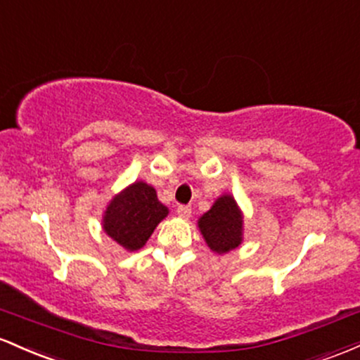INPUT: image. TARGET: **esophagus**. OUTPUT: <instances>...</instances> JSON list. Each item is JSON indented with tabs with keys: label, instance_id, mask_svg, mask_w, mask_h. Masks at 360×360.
I'll use <instances>...</instances> for the list:
<instances>
[{
	"label": "esophagus",
	"instance_id": "obj_1",
	"mask_svg": "<svg viewBox=\"0 0 360 360\" xmlns=\"http://www.w3.org/2000/svg\"><path fill=\"white\" fill-rule=\"evenodd\" d=\"M176 214H179L181 219H188L192 214L191 205H179V207H176Z\"/></svg>",
	"mask_w": 360,
	"mask_h": 360
}]
</instances>
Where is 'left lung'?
Returning <instances> with one entry per match:
<instances>
[{"label":"left lung","mask_w":360,"mask_h":360,"mask_svg":"<svg viewBox=\"0 0 360 360\" xmlns=\"http://www.w3.org/2000/svg\"><path fill=\"white\" fill-rule=\"evenodd\" d=\"M199 229L212 252L223 253L238 248L243 241V214L233 195H221L199 219Z\"/></svg>","instance_id":"8db88e82"}]
</instances>
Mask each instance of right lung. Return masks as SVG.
<instances>
[{
  "mask_svg": "<svg viewBox=\"0 0 360 360\" xmlns=\"http://www.w3.org/2000/svg\"><path fill=\"white\" fill-rule=\"evenodd\" d=\"M168 216V207L156 191L144 181H134L117 193L103 214V231L129 252L143 248L153 231Z\"/></svg>",
  "mask_w": 360,
  "mask_h": 360,
  "instance_id": "obj_1",
  "label": "right lung"
}]
</instances>
